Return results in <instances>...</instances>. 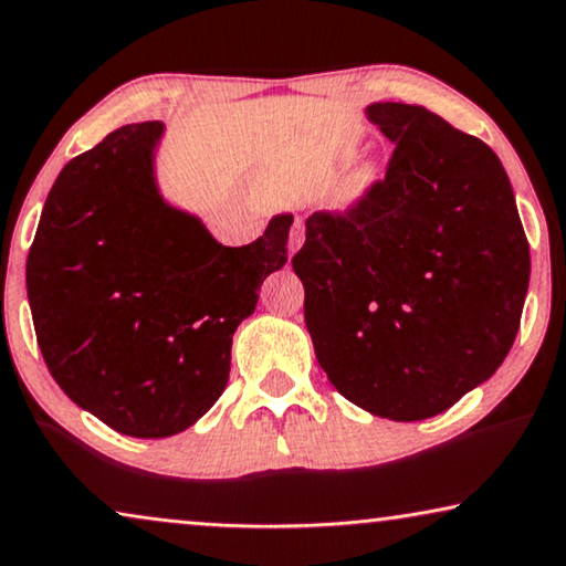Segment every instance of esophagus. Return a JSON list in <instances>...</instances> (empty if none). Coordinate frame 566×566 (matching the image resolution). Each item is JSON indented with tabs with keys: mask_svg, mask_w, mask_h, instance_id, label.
Wrapping results in <instances>:
<instances>
[{
	"mask_svg": "<svg viewBox=\"0 0 566 566\" xmlns=\"http://www.w3.org/2000/svg\"><path fill=\"white\" fill-rule=\"evenodd\" d=\"M301 244H304V227H301V221H296L291 229V254H296Z\"/></svg>",
	"mask_w": 566,
	"mask_h": 566,
	"instance_id": "obj_1",
	"label": "esophagus"
}]
</instances>
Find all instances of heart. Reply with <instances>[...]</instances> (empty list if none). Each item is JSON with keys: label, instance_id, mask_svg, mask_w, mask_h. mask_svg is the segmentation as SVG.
I'll use <instances>...</instances> for the list:
<instances>
[{"label": "heart", "instance_id": "heart-1", "mask_svg": "<svg viewBox=\"0 0 566 566\" xmlns=\"http://www.w3.org/2000/svg\"><path fill=\"white\" fill-rule=\"evenodd\" d=\"M374 182V172H363L360 177H358V182H355V192H363L368 188V185Z\"/></svg>", "mask_w": 566, "mask_h": 566}]
</instances>
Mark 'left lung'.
<instances>
[{"instance_id":"1","label":"left lung","mask_w":566,"mask_h":566,"mask_svg":"<svg viewBox=\"0 0 566 566\" xmlns=\"http://www.w3.org/2000/svg\"><path fill=\"white\" fill-rule=\"evenodd\" d=\"M384 180L306 219L291 265L332 386L415 422L486 381L515 343L531 252L507 172L482 138L422 105L374 103Z\"/></svg>"}]
</instances>
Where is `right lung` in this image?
<instances>
[{
    "mask_svg": "<svg viewBox=\"0 0 566 566\" xmlns=\"http://www.w3.org/2000/svg\"><path fill=\"white\" fill-rule=\"evenodd\" d=\"M161 120L107 134L61 169L28 252L45 366L74 405L130 438L188 430L227 389L231 337L289 260L291 213L223 247L161 200Z\"/></svg>",
    "mask_w": 566,
    "mask_h": 566,
    "instance_id": "1",
    "label": "right lung"
}]
</instances>
